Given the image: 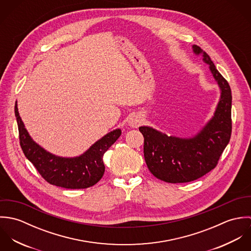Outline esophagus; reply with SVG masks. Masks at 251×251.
Instances as JSON below:
<instances>
[{
    "label": "esophagus",
    "mask_w": 251,
    "mask_h": 251,
    "mask_svg": "<svg viewBox=\"0 0 251 251\" xmlns=\"http://www.w3.org/2000/svg\"><path fill=\"white\" fill-rule=\"evenodd\" d=\"M141 123H142V117L138 114H133L128 119V126L133 128L138 127L141 125Z\"/></svg>",
    "instance_id": "1"
}]
</instances>
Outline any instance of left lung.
<instances>
[{"label": "left lung", "instance_id": "left-lung-1", "mask_svg": "<svg viewBox=\"0 0 251 251\" xmlns=\"http://www.w3.org/2000/svg\"><path fill=\"white\" fill-rule=\"evenodd\" d=\"M195 55H202L220 90V99L212 119L192 137L168 136L151 126H140L144 136V157L151 173L166 182H188L213 170L230 141L232 131V95L228 82L215 69L210 56L192 45Z\"/></svg>", "mask_w": 251, "mask_h": 251}]
</instances>
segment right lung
<instances>
[{
	"label": "right lung",
	"instance_id": "right-lung-1",
	"mask_svg": "<svg viewBox=\"0 0 251 251\" xmlns=\"http://www.w3.org/2000/svg\"><path fill=\"white\" fill-rule=\"evenodd\" d=\"M14 112L22 151L46 181L64 188L80 189L93 186L102 178L105 171L103 155L121 136L120 128L108 132L82 154L63 157L47 151L33 140L19 115L17 101Z\"/></svg>",
	"mask_w": 251,
	"mask_h": 251
}]
</instances>
